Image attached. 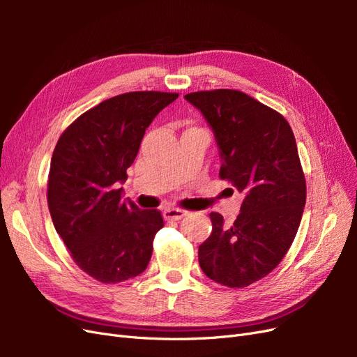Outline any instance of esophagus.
Here are the masks:
<instances>
[{
    "label": "esophagus",
    "mask_w": 357,
    "mask_h": 357,
    "mask_svg": "<svg viewBox=\"0 0 357 357\" xmlns=\"http://www.w3.org/2000/svg\"><path fill=\"white\" fill-rule=\"evenodd\" d=\"M188 213L185 210H180V208H167L164 210V219L165 220H180L185 218Z\"/></svg>",
    "instance_id": "obj_1"
}]
</instances>
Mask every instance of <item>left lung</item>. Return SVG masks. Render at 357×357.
I'll return each mask as SVG.
<instances>
[{"label":"left lung","instance_id":"left-lung-1","mask_svg":"<svg viewBox=\"0 0 357 357\" xmlns=\"http://www.w3.org/2000/svg\"><path fill=\"white\" fill-rule=\"evenodd\" d=\"M211 126L220 150L219 176L244 195L226 228L210 213L213 231L198 248L204 274L228 287H245L282 262L298 232L307 185L295 135L286 119L235 89L185 95Z\"/></svg>","mask_w":357,"mask_h":357}]
</instances>
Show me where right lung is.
Listing matches in <instances>:
<instances>
[{
  "label": "right lung",
  "mask_w": 357,
  "mask_h": 357,
  "mask_svg": "<svg viewBox=\"0 0 357 357\" xmlns=\"http://www.w3.org/2000/svg\"><path fill=\"white\" fill-rule=\"evenodd\" d=\"M178 93L139 91L113 96L84 112L53 150L47 204L53 226L73 261L101 283L142 274L164 226L158 210L122 199L146 129Z\"/></svg>",
  "instance_id": "1"
}]
</instances>
